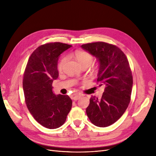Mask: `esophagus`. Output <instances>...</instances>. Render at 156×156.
I'll use <instances>...</instances> for the list:
<instances>
[{"mask_svg":"<svg viewBox=\"0 0 156 156\" xmlns=\"http://www.w3.org/2000/svg\"><path fill=\"white\" fill-rule=\"evenodd\" d=\"M80 98H81V95H80V94H73L72 96V98L75 101L79 100Z\"/></svg>","mask_w":156,"mask_h":156,"instance_id":"34e87169","label":"esophagus"}]
</instances>
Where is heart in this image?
<instances>
[{"label": "heart", "instance_id": "1", "mask_svg": "<svg viewBox=\"0 0 156 156\" xmlns=\"http://www.w3.org/2000/svg\"><path fill=\"white\" fill-rule=\"evenodd\" d=\"M74 56L79 63L82 66V67L89 66L92 63L94 60L93 56L88 52L84 51H76L75 52ZM66 60L67 58L66 56H64L60 59L58 64V69L59 70H61L63 68L66 62Z\"/></svg>", "mask_w": 156, "mask_h": 156}]
</instances>
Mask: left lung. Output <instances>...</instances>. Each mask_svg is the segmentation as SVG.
<instances>
[{
    "mask_svg": "<svg viewBox=\"0 0 156 156\" xmlns=\"http://www.w3.org/2000/svg\"><path fill=\"white\" fill-rule=\"evenodd\" d=\"M81 48L98 58L97 81L105 86L100 100L95 96L90 99L87 115L93 124L107 127L122 116L131 100L133 77L128 60L117 46L105 42L83 44Z\"/></svg>",
    "mask_w": 156,
    "mask_h": 156,
    "instance_id": "8db88e82",
    "label": "left lung"
}]
</instances>
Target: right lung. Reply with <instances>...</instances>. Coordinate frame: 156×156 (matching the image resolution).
<instances>
[{"mask_svg": "<svg viewBox=\"0 0 156 156\" xmlns=\"http://www.w3.org/2000/svg\"><path fill=\"white\" fill-rule=\"evenodd\" d=\"M72 45L60 42L41 45L30 55L23 75L25 103L34 119L48 129L62 126L72 106L68 95H55L53 80L58 77L60 55Z\"/></svg>", "mask_w": 156, "mask_h": 156, "instance_id": "add662e5", "label": "right lung"}]
</instances>
